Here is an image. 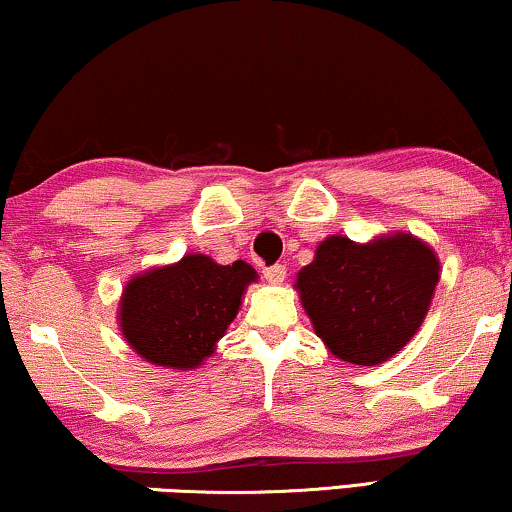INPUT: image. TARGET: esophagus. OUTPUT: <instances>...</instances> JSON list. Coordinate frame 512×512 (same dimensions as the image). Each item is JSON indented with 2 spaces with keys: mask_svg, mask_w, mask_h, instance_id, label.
Wrapping results in <instances>:
<instances>
[{
  "mask_svg": "<svg viewBox=\"0 0 512 512\" xmlns=\"http://www.w3.org/2000/svg\"><path fill=\"white\" fill-rule=\"evenodd\" d=\"M263 277H265V282H268V284H282L284 277H286V268L282 263L270 265V268L263 270Z\"/></svg>",
  "mask_w": 512,
  "mask_h": 512,
  "instance_id": "esophagus-1",
  "label": "esophagus"
}]
</instances>
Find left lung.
<instances>
[{"mask_svg":"<svg viewBox=\"0 0 512 512\" xmlns=\"http://www.w3.org/2000/svg\"><path fill=\"white\" fill-rule=\"evenodd\" d=\"M438 279L431 244L398 230L363 244L326 237L293 286L335 359L380 366L419 331Z\"/></svg>","mask_w":512,"mask_h":512,"instance_id":"left-lung-1","label":"left lung"}]
</instances>
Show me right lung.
<instances>
[{"mask_svg":"<svg viewBox=\"0 0 512 512\" xmlns=\"http://www.w3.org/2000/svg\"><path fill=\"white\" fill-rule=\"evenodd\" d=\"M258 272L249 263L221 265L205 254L135 275L118 300V326L146 363L200 368L216 352Z\"/></svg>","mask_w":512,"mask_h":512,"instance_id":"1","label":"right lung"}]
</instances>
